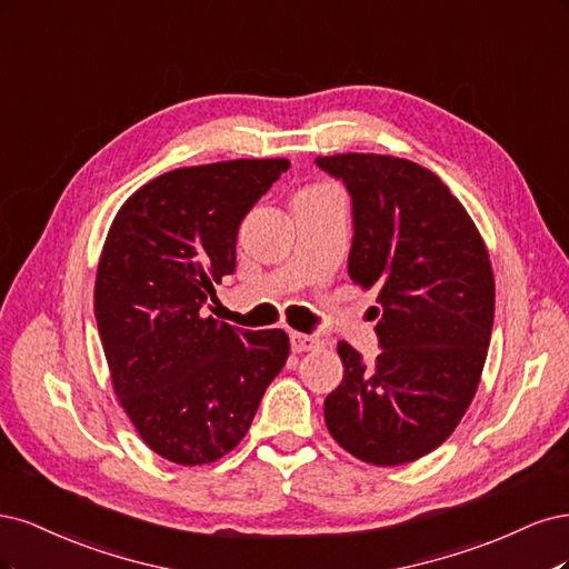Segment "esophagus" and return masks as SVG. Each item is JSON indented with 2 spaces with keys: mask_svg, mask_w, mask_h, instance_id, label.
I'll use <instances>...</instances> for the list:
<instances>
[{
  "mask_svg": "<svg viewBox=\"0 0 569 569\" xmlns=\"http://www.w3.org/2000/svg\"><path fill=\"white\" fill-rule=\"evenodd\" d=\"M321 345V340L317 336H305V333H290V347L292 352H311L317 350V347Z\"/></svg>",
  "mask_w": 569,
  "mask_h": 569,
  "instance_id": "esophagus-1",
  "label": "esophagus"
}]
</instances>
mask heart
<instances>
[{
    "instance_id": "heart-1",
    "label": "heart",
    "mask_w": 569,
    "mask_h": 569,
    "mask_svg": "<svg viewBox=\"0 0 569 569\" xmlns=\"http://www.w3.org/2000/svg\"><path fill=\"white\" fill-rule=\"evenodd\" d=\"M311 189H326V187H311Z\"/></svg>"
}]
</instances>
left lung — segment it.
I'll return each instance as SVG.
<instances>
[{"label":"left lung","instance_id":"left-lung-1","mask_svg":"<svg viewBox=\"0 0 569 569\" xmlns=\"http://www.w3.org/2000/svg\"><path fill=\"white\" fill-rule=\"evenodd\" d=\"M352 196L350 279L378 290L380 355L338 342L342 382L326 397L336 442L371 466L435 451L478 392L493 323V271L466 208L428 168L378 153L317 158Z\"/></svg>","mask_w":569,"mask_h":569}]
</instances>
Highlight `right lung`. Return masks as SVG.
Here are the masks:
<instances>
[{
  "label": "right lung",
  "instance_id": "add662e5",
  "mask_svg": "<svg viewBox=\"0 0 569 569\" xmlns=\"http://www.w3.org/2000/svg\"><path fill=\"white\" fill-rule=\"evenodd\" d=\"M290 162L243 158L164 172L108 229L94 317L120 407L143 445L206 466L246 437L290 355L281 328L243 331L200 315L236 269V236Z\"/></svg>",
  "mask_w": 569,
  "mask_h": 569
}]
</instances>
